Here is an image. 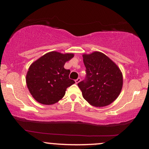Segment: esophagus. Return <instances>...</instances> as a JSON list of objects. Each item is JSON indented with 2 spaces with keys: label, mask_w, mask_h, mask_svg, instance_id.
Here are the masks:
<instances>
[{
  "label": "esophagus",
  "mask_w": 149,
  "mask_h": 149,
  "mask_svg": "<svg viewBox=\"0 0 149 149\" xmlns=\"http://www.w3.org/2000/svg\"><path fill=\"white\" fill-rule=\"evenodd\" d=\"M80 81H81V78H80V77H79L78 79H77L76 80H75V83H78L80 82Z\"/></svg>",
  "instance_id": "1"
}]
</instances>
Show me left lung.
I'll list each match as a JSON object with an SVG mask.
<instances>
[{
	"mask_svg": "<svg viewBox=\"0 0 149 149\" xmlns=\"http://www.w3.org/2000/svg\"><path fill=\"white\" fill-rule=\"evenodd\" d=\"M86 77L78 86L83 97L91 105H109L119 96L123 86V76L118 66L100 52L83 55Z\"/></svg>",
	"mask_w": 149,
	"mask_h": 149,
	"instance_id": "left-lung-1",
	"label": "left lung"
}]
</instances>
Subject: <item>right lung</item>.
Wrapping results in <instances>:
<instances>
[{"instance_id":"add662e5","label":"right lung","mask_w":149,"mask_h":149,"mask_svg":"<svg viewBox=\"0 0 149 149\" xmlns=\"http://www.w3.org/2000/svg\"><path fill=\"white\" fill-rule=\"evenodd\" d=\"M72 54L52 52L32 63L26 75V83L32 97L42 104H55L64 96L66 89L74 84L69 79L70 70L64 66Z\"/></svg>"}]
</instances>
